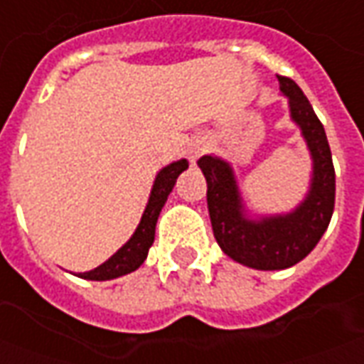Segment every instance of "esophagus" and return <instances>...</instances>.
Listing matches in <instances>:
<instances>
[{
	"instance_id": "1",
	"label": "esophagus",
	"mask_w": 364,
	"mask_h": 364,
	"mask_svg": "<svg viewBox=\"0 0 364 364\" xmlns=\"http://www.w3.org/2000/svg\"><path fill=\"white\" fill-rule=\"evenodd\" d=\"M206 150V144L205 140H195V142L191 144L189 150H187V154H189V159L195 164L200 156H203V151Z\"/></svg>"
}]
</instances>
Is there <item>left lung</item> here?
<instances>
[{
    "mask_svg": "<svg viewBox=\"0 0 364 364\" xmlns=\"http://www.w3.org/2000/svg\"><path fill=\"white\" fill-rule=\"evenodd\" d=\"M277 77L282 95L289 97L290 119L302 130L314 161L304 200L289 214L252 220L244 214L230 164L214 156L197 161L208 185L206 203L216 242L228 257L259 271H279L304 259L328 230L336 205V169L323 124L296 83L284 75Z\"/></svg>",
    "mask_w": 364,
    "mask_h": 364,
    "instance_id": "obj_1",
    "label": "left lung"
}]
</instances>
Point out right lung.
Wrapping results in <instances>:
<instances>
[{
  "label": "right lung",
  "instance_id": "1",
  "mask_svg": "<svg viewBox=\"0 0 364 364\" xmlns=\"http://www.w3.org/2000/svg\"><path fill=\"white\" fill-rule=\"evenodd\" d=\"M189 167L187 159H179L173 161L167 167H164L154 181L151 187L150 200L146 205V210L142 214V220L138 224V228L128 240L127 244L120 247L119 252L112 255L111 259H107L103 265H99L93 271L87 273H80L77 277L87 279V281H109V279H117L122 274H128L136 271L142 265L146 257H148V250L154 244V236H156V222L161 213V208L166 205L169 193L173 191V185L177 177Z\"/></svg>",
  "mask_w": 364,
  "mask_h": 364
}]
</instances>
